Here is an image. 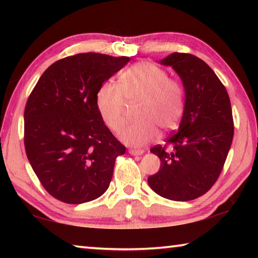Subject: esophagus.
Wrapping results in <instances>:
<instances>
[{"label":"esophagus","mask_w":258,"mask_h":258,"mask_svg":"<svg viewBox=\"0 0 258 258\" xmlns=\"http://www.w3.org/2000/svg\"><path fill=\"white\" fill-rule=\"evenodd\" d=\"M128 152L133 156H141V155H143V152H145V151L141 150V149H130Z\"/></svg>","instance_id":"esophagus-1"}]
</instances>
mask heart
<instances>
[{"label": "heart", "mask_w": 258, "mask_h": 258, "mask_svg": "<svg viewBox=\"0 0 258 258\" xmlns=\"http://www.w3.org/2000/svg\"><path fill=\"white\" fill-rule=\"evenodd\" d=\"M139 102L138 117L120 131L126 145L141 147L158 135V128L171 131L180 123L184 108V91L176 80L168 78L163 68L140 62L119 76V87L106 82L95 95L98 111L109 128L118 131L125 123L126 103Z\"/></svg>", "instance_id": "obj_1"}]
</instances>
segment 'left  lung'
I'll return each mask as SVG.
<instances>
[{"label": "left lung", "mask_w": 258, "mask_h": 258, "mask_svg": "<svg viewBox=\"0 0 258 258\" xmlns=\"http://www.w3.org/2000/svg\"><path fill=\"white\" fill-rule=\"evenodd\" d=\"M159 63L180 76L185 102L177 132L150 149L160 168L148 183L161 197L189 202L206 194L223 169L234 133L232 109L224 85L198 56L174 52Z\"/></svg>", "instance_id": "1"}]
</instances>
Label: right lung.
<instances>
[{
	"label": "right lung",
	"mask_w": 258,
	"mask_h": 258,
	"mask_svg": "<svg viewBox=\"0 0 258 258\" xmlns=\"http://www.w3.org/2000/svg\"><path fill=\"white\" fill-rule=\"evenodd\" d=\"M128 56L80 53L55 61L30 93L24 113L25 149L44 189L66 204L102 196L126 148L104 125L95 95Z\"/></svg>",
	"instance_id": "obj_1"
}]
</instances>
